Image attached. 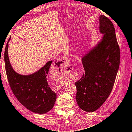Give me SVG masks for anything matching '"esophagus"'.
Instances as JSON below:
<instances>
[{
	"instance_id": "34e87169",
	"label": "esophagus",
	"mask_w": 132,
	"mask_h": 132,
	"mask_svg": "<svg viewBox=\"0 0 132 132\" xmlns=\"http://www.w3.org/2000/svg\"><path fill=\"white\" fill-rule=\"evenodd\" d=\"M55 65L56 64V67H58V68H60L62 70V69H65L68 66V60L66 57H60L59 59H57L55 62Z\"/></svg>"
}]
</instances>
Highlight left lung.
I'll return each mask as SVG.
<instances>
[{"instance_id":"8db88e82","label":"left lung","mask_w":132,"mask_h":132,"mask_svg":"<svg viewBox=\"0 0 132 132\" xmlns=\"http://www.w3.org/2000/svg\"><path fill=\"white\" fill-rule=\"evenodd\" d=\"M102 39L82 57L85 72L75 82L76 98L82 110L91 112L103 104L112 90L120 63V49L113 24L100 16Z\"/></svg>"}]
</instances>
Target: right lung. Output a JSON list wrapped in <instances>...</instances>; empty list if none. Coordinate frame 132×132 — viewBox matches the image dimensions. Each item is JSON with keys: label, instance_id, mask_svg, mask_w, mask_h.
I'll use <instances>...</instances> for the list:
<instances>
[{"label": "right lung", "instance_id": "1", "mask_svg": "<svg viewBox=\"0 0 132 132\" xmlns=\"http://www.w3.org/2000/svg\"><path fill=\"white\" fill-rule=\"evenodd\" d=\"M4 51L6 75L13 93L23 106L37 113H45L52 109L56 94L49 86L46 76L52 61H49L38 71L30 75L17 73L11 66L8 56V45Z\"/></svg>", "mask_w": 132, "mask_h": 132}]
</instances>
